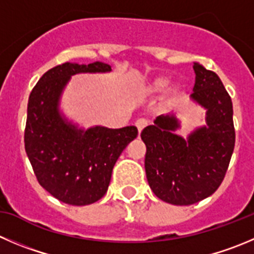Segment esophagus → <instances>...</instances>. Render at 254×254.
Masks as SVG:
<instances>
[{
	"label": "esophagus",
	"mask_w": 254,
	"mask_h": 254,
	"mask_svg": "<svg viewBox=\"0 0 254 254\" xmlns=\"http://www.w3.org/2000/svg\"><path fill=\"white\" fill-rule=\"evenodd\" d=\"M147 125H148V121H147L146 118H138V120L136 121V127L137 129H138L139 133H141V131L146 127Z\"/></svg>",
	"instance_id": "34e87169"
}]
</instances>
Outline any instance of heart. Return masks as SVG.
Masks as SVG:
<instances>
[{
	"label": "heart",
	"mask_w": 254,
	"mask_h": 254,
	"mask_svg": "<svg viewBox=\"0 0 254 254\" xmlns=\"http://www.w3.org/2000/svg\"><path fill=\"white\" fill-rule=\"evenodd\" d=\"M170 86V81L167 78H163V77H159V78H156L151 84V91L152 92H163Z\"/></svg>",
	"instance_id": "1"
}]
</instances>
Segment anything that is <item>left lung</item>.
Returning <instances> with one entry per match:
<instances>
[{
	"label": "left lung",
	"instance_id": "obj_1",
	"mask_svg": "<svg viewBox=\"0 0 254 254\" xmlns=\"http://www.w3.org/2000/svg\"><path fill=\"white\" fill-rule=\"evenodd\" d=\"M193 101L207 108V127L183 139L175 116H158L141 138L146 144L144 168L154 194L167 203L188 206L209 197L221 186L234 149L236 131L231 96L219 77L199 64Z\"/></svg>",
	"mask_w": 254,
	"mask_h": 254
}]
</instances>
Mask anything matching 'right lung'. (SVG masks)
<instances>
[{
	"label": "right lung",
	"instance_id": "add662e5",
	"mask_svg": "<svg viewBox=\"0 0 254 254\" xmlns=\"http://www.w3.org/2000/svg\"><path fill=\"white\" fill-rule=\"evenodd\" d=\"M110 64H66L48 69L28 98L25 149L38 183L64 203L86 206L107 192L113 166L138 134L134 126L120 129H77L59 112V100L72 74L108 72Z\"/></svg>",
	"mask_w": 254,
	"mask_h": 254
}]
</instances>
